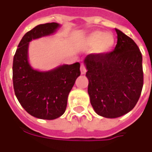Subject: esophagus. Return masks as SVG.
Returning a JSON list of instances; mask_svg holds the SVG:
<instances>
[{
  "mask_svg": "<svg viewBox=\"0 0 152 152\" xmlns=\"http://www.w3.org/2000/svg\"><path fill=\"white\" fill-rule=\"evenodd\" d=\"M80 70H81V74H82V75H85L86 73V68L85 65H83H83L81 66Z\"/></svg>",
  "mask_w": 152,
  "mask_h": 152,
  "instance_id": "1",
  "label": "esophagus"
}]
</instances>
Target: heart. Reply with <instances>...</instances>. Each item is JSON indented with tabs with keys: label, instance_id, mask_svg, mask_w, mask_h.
Wrapping results in <instances>:
<instances>
[{
	"label": "heart",
	"instance_id": "heart-1",
	"mask_svg": "<svg viewBox=\"0 0 152 152\" xmlns=\"http://www.w3.org/2000/svg\"><path fill=\"white\" fill-rule=\"evenodd\" d=\"M115 39L112 34L95 31L89 34L84 38L83 45L84 48L91 49L94 48L97 53H105L109 52L114 46Z\"/></svg>",
	"mask_w": 152,
	"mask_h": 152
}]
</instances>
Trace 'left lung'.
<instances>
[{
  "label": "left lung",
  "instance_id": "8db88e82",
  "mask_svg": "<svg viewBox=\"0 0 152 152\" xmlns=\"http://www.w3.org/2000/svg\"><path fill=\"white\" fill-rule=\"evenodd\" d=\"M115 50L84 59L88 94L94 111L105 118L126 115L136 105L143 85L142 53L136 43L117 28Z\"/></svg>",
  "mask_w": 152,
  "mask_h": 152
}]
</instances>
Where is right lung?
<instances>
[{"label":"right lung","mask_w":152,"mask_h":152,"mask_svg":"<svg viewBox=\"0 0 152 152\" xmlns=\"http://www.w3.org/2000/svg\"><path fill=\"white\" fill-rule=\"evenodd\" d=\"M55 22L38 25L20 40L12 62V83L16 97L27 112L34 117L52 120L66 111L67 99L77 77L80 63L62 65L50 71L34 69L28 61V43L56 32Z\"/></svg>","instance_id":"right-lung-1"}]
</instances>
